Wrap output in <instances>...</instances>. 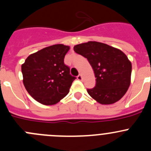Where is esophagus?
I'll return each mask as SVG.
<instances>
[{"mask_svg":"<svg viewBox=\"0 0 151 151\" xmlns=\"http://www.w3.org/2000/svg\"><path fill=\"white\" fill-rule=\"evenodd\" d=\"M77 80H83V77H82L81 74H79V75L77 76Z\"/></svg>","mask_w":151,"mask_h":151,"instance_id":"esophagus-1","label":"esophagus"}]
</instances>
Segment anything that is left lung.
Returning <instances> with one entry per match:
<instances>
[{
    "label": "left lung",
    "instance_id": "1",
    "mask_svg": "<svg viewBox=\"0 0 151 151\" xmlns=\"http://www.w3.org/2000/svg\"><path fill=\"white\" fill-rule=\"evenodd\" d=\"M88 59L94 71L96 86L88 94L101 104L116 102L125 95L131 82L132 63L121 50L106 44L88 42L74 47Z\"/></svg>",
    "mask_w": 151,
    "mask_h": 151
}]
</instances>
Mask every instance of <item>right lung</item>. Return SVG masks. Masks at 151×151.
Wrapping results in <instances>:
<instances>
[{
  "mask_svg": "<svg viewBox=\"0 0 151 151\" xmlns=\"http://www.w3.org/2000/svg\"><path fill=\"white\" fill-rule=\"evenodd\" d=\"M69 47L55 45L30 55L22 65L23 84L28 93L45 105L57 104L69 92L76 79L64 63Z\"/></svg>",
  "mask_w": 151,
  "mask_h": 151,
  "instance_id": "1",
  "label": "right lung"
}]
</instances>
